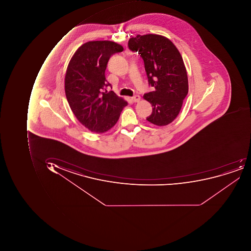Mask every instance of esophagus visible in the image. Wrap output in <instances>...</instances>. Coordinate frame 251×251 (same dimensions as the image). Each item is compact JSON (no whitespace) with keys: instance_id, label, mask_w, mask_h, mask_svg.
<instances>
[{"instance_id":"34e87169","label":"esophagus","mask_w":251,"mask_h":251,"mask_svg":"<svg viewBox=\"0 0 251 251\" xmlns=\"http://www.w3.org/2000/svg\"><path fill=\"white\" fill-rule=\"evenodd\" d=\"M131 100L133 102H138L140 101V97L139 95H136L132 97Z\"/></svg>"}]
</instances>
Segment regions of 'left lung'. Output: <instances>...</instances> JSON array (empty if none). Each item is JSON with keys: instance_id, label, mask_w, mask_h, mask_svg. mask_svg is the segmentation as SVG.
I'll return each instance as SVG.
<instances>
[{"instance_id": "left-lung-1", "label": "left lung", "mask_w": 251, "mask_h": 251, "mask_svg": "<svg viewBox=\"0 0 251 251\" xmlns=\"http://www.w3.org/2000/svg\"><path fill=\"white\" fill-rule=\"evenodd\" d=\"M128 47L143 58L149 85L154 87L143 96L152 107L151 115L146 120L159 126L172 123L189 92L180 52L171 40L155 34L137 35L129 40Z\"/></svg>"}]
</instances>
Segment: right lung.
I'll use <instances>...</instances> for the list:
<instances>
[{"label": "right lung", "mask_w": 251, "mask_h": 251, "mask_svg": "<svg viewBox=\"0 0 251 251\" xmlns=\"http://www.w3.org/2000/svg\"><path fill=\"white\" fill-rule=\"evenodd\" d=\"M123 50L114 41H88L77 48L68 65L65 92L69 106L80 124L94 133L113 127L127 105L124 98L105 90L111 86L105 76L108 59Z\"/></svg>", "instance_id": "add662e5"}]
</instances>
